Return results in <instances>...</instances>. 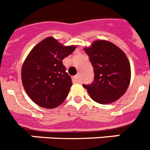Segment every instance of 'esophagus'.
Instances as JSON below:
<instances>
[{
  "label": "esophagus",
  "instance_id": "1",
  "mask_svg": "<svg viewBox=\"0 0 150 150\" xmlns=\"http://www.w3.org/2000/svg\"><path fill=\"white\" fill-rule=\"evenodd\" d=\"M73 81L75 83H79L80 82V74H77L76 76H74L73 77Z\"/></svg>",
  "mask_w": 150,
  "mask_h": 150
}]
</instances>
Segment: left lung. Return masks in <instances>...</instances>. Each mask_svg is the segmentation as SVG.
Here are the masks:
<instances>
[{"instance_id": "1", "label": "left lung", "mask_w": 150, "mask_h": 150, "mask_svg": "<svg viewBox=\"0 0 150 150\" xmlns=\"http://www.w3.org/2000/svg\"><path fill=\"white\" fill-rule=\"evenodd\" d=\"M94 70V80L83 86L95 102L110 104L125 94L130 84V65L122 50L112 42L97 40L84 48Z\"/></svg>"}]
</instances>
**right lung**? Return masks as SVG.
I'll return each instance as SVG.
<instances>
[{
    "instance_id": "obj_1",
    "label": "right lung",
    "mask_w": 150,
    "mask_h": 150,
    "mask_svg": "<svg viewBox=\"0 0 150 150\" xmlns=\"http://www.w3.org/2000/svg\"><path fill=\"white\" fill-rule=\"evenodd\" d=\"M64 46L53 37H48L32 49L21 71L23 85L35 104L45 108L62 104L72 86V80L62 61L76 49Z\"/></svg>"
}]
</instances>
